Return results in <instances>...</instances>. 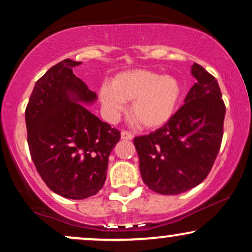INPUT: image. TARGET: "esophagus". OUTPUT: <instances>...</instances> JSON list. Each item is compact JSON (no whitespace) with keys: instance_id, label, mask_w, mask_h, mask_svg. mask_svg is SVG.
Listing matches in <instances>:
<instances>
[{"instance_id":"34e87169","label":"esophagus","mask_w":252,"mask_h":252,"mask_svg":"<svg viewBox=\"0 0 252 252\" xmlns=\"http://www.w3.org/2000/svg\"><path fill=\"white\" fill-rule=\"evenodd\" d=\"M121 137H122V140L130 141V140H132L134 135H132L131 132H129V131H122V132H121Z\"/></svg>"}]
</instances>
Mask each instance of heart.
Listing matches in <instances>:
<instances>
[{
  "label": "heart",
  "mask_w": 252,
  "mask_h": 252,
  "mask_svg": "<svg viewBox=\"0 0 252 252\" xmlns=\"http://www.w3.org/2000/svg\"><path fill=\"white\" fill-rule=\"evenodd\" d=\"M181 96V86L174 77L160 76L148 70L120 73L112 83L99 90V99L110 120H116L131 102L130 114L144 128H158L168 122Z\"/></svg>",
  "instance_id": "obj_1"
}]
</instances>
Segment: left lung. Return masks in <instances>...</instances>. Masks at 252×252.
I'll use <instances>...</instances> for the list:
<instances>
[{
	"mask_svg": "<svg viewBox=\"0 0 252 252\" xmlns=\"http://www.w3.org/2000/svg\"><path fill=\"white\" fill-rule=\"evenodd\" d=\"M192 74L196 83L184 105L161 128L134 138L142 180L158 194H180L198 186L220 149L226 108L218 82L196 63Z\"/></svg>",
	"mask_w": 252,
	"mask_h": 252,
	"instance_id": "obj_1",
	"label": "left lung"
}]
</instances>
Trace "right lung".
<instances>
[{
    "label": "right lung",
    "instance_id": "obj_1",
    "mask_svg": "<svg viewBox=\"0 0 252 252\" xmlns=\"http://www.w3.org/2000/svg\"><path fill=\"white\" fill-rule=\"evenodd\" d=\"M78 65L65 59L52 66L35 83L25 115L37 173L54 193L79 200L103 187L121 132L80 104L94 102L97 94L74 76Z\"/></svg>",
    "mask_w": 252,
    "mask_h": 252
}]
</instances>
